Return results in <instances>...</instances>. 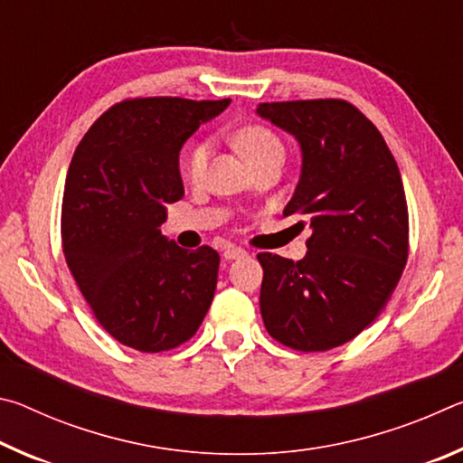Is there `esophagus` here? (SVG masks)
Instances as JSON below:
<instances>
[{"instance_id": "34e87169", "label": "esophagus", "mask_w": 463, "mask_h": 463, "mask_svg": "<svg viewBox=\"0 0 463 463\" xmlns=\"http://www.w3.org/2000/svg\"><path fill=\"white\" fill-rule=\"evenodd\" d=\"M222 255H224V260H237V257H245L247 250L241 247H226Z\"/></svg>"}]
</instances>
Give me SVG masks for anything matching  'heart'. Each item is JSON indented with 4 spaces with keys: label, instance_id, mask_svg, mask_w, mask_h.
Masks as SVG:
<instances>
[{
    "label": "heart",
    "instance_id": "obj_1",
    "mask_svg": "<svg viewBox=\"0 0 463 463\" xmlns=\"http://www.w3.org/2000/svg\"><path fill=\"white\" fill-rule=\"evenodd\" d=\"M232 143L237 145L239 151L245 155L253 165L260 159H263L265 155H269L273 151H281L279 138L273 135L269 128L261 127V124H247V127L239 128L232 135ZM206 163H208V145L206 143L192 145L182 163V174L187 182L198 184L203 177V171H206Z\"/></svg>",
    "mask_w": 463,
    "mask_h": 463
}]
</instances>
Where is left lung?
I'll return each instance as SVG.
<instances>
[{
	"label": "left lung",
	"mask_w": 463,
	"mask_h": 463,
	"mask_svg": "<svg viewBox=\"0 0 463 463\" xmlns=\"http://www.w3.org/2000/svg\"><path fill=\"white\" fill-rule=\"evenodd\" d=\"M263 118L302 146V175L284 216L310 222L308 253H260L265 328L289 349L328 351L372 325L409 260V206L386 140L345 99L263 101Z\"/></svg>",
	"instance_id": "obj_1"
}]
</instances>
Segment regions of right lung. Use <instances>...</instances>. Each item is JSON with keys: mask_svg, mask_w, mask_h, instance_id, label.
<instances>
[{"mask_svg": "<svg viewBox=\"0 0 463 463\" xmlns=\"http://www.w3.org/2000/svg\"><path fill=\"white\" fill-rule=\"evenodd\" d=\"M231 99L135 98L106 109L77 145L61 206L69 271L104 331L143 354L190 341L213 304L221 255L163 237L182 200L179 151Z\"/></svg>", "mask_w": 463, "mask_h": 463, "instance_id": "right-lung-1", "label": "right lung"}]
</instances>
